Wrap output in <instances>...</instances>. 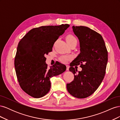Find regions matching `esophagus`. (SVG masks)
<instances>
[{"label": "esophagus", "mask_w": 120, "mask_h": 120, "mask_svg": "<svg viewBox=\"0 0 120 120\" xmlns=\"http://www.w3.org/2000/svg\"><path fill=\"white\" fill-rule=\"evenodd\" d=\"M66 67H67V71H68L69 68H70V66H68V65H67V66H66Z\"/></svg>", "instance_id": "obj_1"}]
</instances>
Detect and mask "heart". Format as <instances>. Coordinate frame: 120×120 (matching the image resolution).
<instances>
[{
    "label": "heart",
    "instance_id": "1",
    "mask_svg": "<svg viewBox=\"0 0 120 120\" xmlns=\"http://www.w3.org/2000/svg\"><path fill=\"white\" fill-rule=\"evenodd\" d=\"M67 41L68 43V44L71 42H74L75 41H77V39L75 38V37H74L72 35L69 34L66 37ZM71 59V56L68 55H64L61 56L60 58V60L61 61H62L64 63H67L68 60H70Z\"/></svg>",
    "mask_w": 120,
    "mask_h": 120
}]
</instances>
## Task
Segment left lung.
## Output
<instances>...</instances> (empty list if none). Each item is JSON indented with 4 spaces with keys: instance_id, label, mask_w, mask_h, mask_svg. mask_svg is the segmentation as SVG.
<instances>
[{
    "instance_id": "8db88e82",
    "label": "left lung",
    "mask_w": 120,
    "mask_h": 120,
    "mask_svg": "<svg viewBox=\"0 0 120 120\" xmlns=\"http://www.w3.org/2000/svg\"><path fill=\"white\" fill-rule=\"evenodd\" d=\"M79 41L80 53L70 64L69 70L74 79L67 83L68 91L79 99L88 97L99 88L104 78L108 63V52L101 35L89 27L72 26ZM80 64L82 70L78 74L73 68Z\"/></svg>"
}]
</instances>
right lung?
I'll list each match as a JSON object with an SVG mask.
<instances>
[{"label":"right lung","instance_id":"right-lung-1","mask_svg":"<svg viewBox=\"0 0 120 120\" xmlns=\"http://www.w3.org/2000/svg\"><path fill=\"white\" fill-rule=\"evenodd\" d=\"M70 26L68 24L42 26L32 29L19 43L14 60L17 80L24 92L39 98L49 91L50 78L62 74L66 66L57 61L49 68L45 56Z\"/></svg>","mask_w":120,"mask_h":120}]
</instances>
